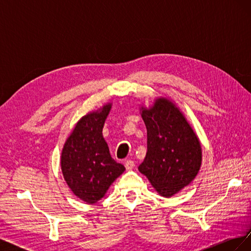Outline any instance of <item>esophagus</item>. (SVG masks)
I'll list each match as a JSON object with an SVG mask.
<instances>
[{"label": "esophagus", "mask_w": 251, "mask_h": 251, "mask_svg": "<svg viewBox=\"0 0 251 251\" xmlns=\"http://www.w3.org/2000/svg\"><path fill=\"white\" fill-rule=\"evenodd\" d=\"M134 165H135V163H134V161H132V160H126V161L125 162V166H126V169L127 171L132 170V169L134 168Z\"/></svg>", "instance_id": "34e87169"}]
</instances>
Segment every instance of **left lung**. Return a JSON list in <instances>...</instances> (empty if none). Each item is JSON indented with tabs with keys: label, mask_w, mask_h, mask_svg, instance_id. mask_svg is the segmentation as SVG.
Returning <instances> with one entry per match:
<instances>
[{
	"label": "left lung",
	"mask_w": 251,
	"mask_h": 251,
	"mask_svg": "<svg viewBox=\"0 0 251 251\" xmlns=\"http://www.w3.org/2000/svg\"><path fill=\"white\" fill-rule=\"evenodd\" d=\"M148 132V151L138 166L163 197H172L198 174L202 151L198 137L172 101L159 98L151 109L141 108Z\"/></svg>",
	"instance_id": "8db88e82"
}]
</instances>
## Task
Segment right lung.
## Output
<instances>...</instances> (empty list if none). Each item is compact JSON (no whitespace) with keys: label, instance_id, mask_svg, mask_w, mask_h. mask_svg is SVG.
Here are the masks:
<instances>
[{"label":"right lung","instance_id":"add662e5","mask_svg":"<svg viewBox=\"0 0 251 251\" xmlns=\"http://www.w3.org/2000/svg\"><path fill=\"white\" fill-rule=\"evenodd\" d=\"M111 103L83 116L67 139L60 165L68 186L79 199L96 203L126 170L110 155L102 127Z\"/></svg>","mask_w":251,"mask_h":251}]
</instances>
